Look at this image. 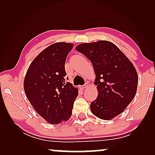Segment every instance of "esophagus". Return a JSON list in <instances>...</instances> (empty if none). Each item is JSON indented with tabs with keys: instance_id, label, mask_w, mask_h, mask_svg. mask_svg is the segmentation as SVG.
<instances>
[{
	"instance_id": "34e87169",
	"label": "esophagus",
	"mask_w": 155,
	"mask_h": 155,
	"mask_svg": "<svg viewBox=\"0 0 155 155\" xmlns=\"http://www.w3.org/2000/svg\"><path fill=\"white\" fill-rule=\"evenodd\" d=\"M88 85H89V84L87 83H87H85L84 84V85H82V86H81L80 87V88H81V90H84V89L85 88H87L88 87Z\"/></svg>"
}]
</instances>
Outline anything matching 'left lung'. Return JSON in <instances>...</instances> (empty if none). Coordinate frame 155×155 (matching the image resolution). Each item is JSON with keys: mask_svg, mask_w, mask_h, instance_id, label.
<instances>
[{"mask_svg": "<svg viewBox=\"0 0 155 155\" xmlns=\"http://www.w3.org/2000/svg\"><path fill=\"white\" fill-rule=\"evenodd\" d=\"M75 48L91 61L96 74L98 96L91 102L92 113L103 120L119 115L136 94L138 76L134 65L109 41L80 44Z\"/></svg>", "mask_w": 155, "mask_h": 155, "instance_id": "left-lung-1", "label": "left lung"}]
</instances>
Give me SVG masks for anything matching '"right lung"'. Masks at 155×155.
<instances>
[{
    "instance_id": "obj_1",
    "label": "right lung",
    "mask_w": 155,
    "mask_h": 155,
    "mask_svg": "<svg viewBox=\"0 0 155 155\" xmlns=\"http://www.w3.org/2000/svg\"><path fill=\"white\" fill-rule=\"evenodd\" d=\"M73 44H53L29 65L24 80L26 96L35 111L46 121L58 124L71 118L78 90L65 81V63Z\"/></svg>"
}]
</instances>
